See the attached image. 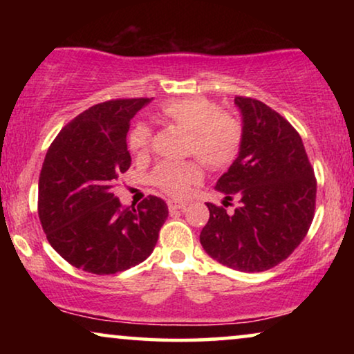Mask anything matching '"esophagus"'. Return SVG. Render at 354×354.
Here are the masks:
<instances>
[{"mask_svg":"<svg viewBox=\"0 0 354 354\" xmlns=\"http://www.w3.org/2000/svg\"><path fill=\"white\" fill-rule=\"evenodd\" d=\"M167 206H169V211H182V209H185V207L188 206L185 201H174V200H171L167 203Z\"/></svg>","mask_w":354,"mask_h":354,"instance_id":"34e87169","label":"esophagus"}]
</instances>
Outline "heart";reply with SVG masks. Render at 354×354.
<instances>
[{"label": "heart", "mask_w": 354, "mask_h": 354, "mask_svg": "<svg viewBox=\"0 0 354 354\" xmlns=\"http://www.w3.org/2000/svg\"><path fill=\"white\" fill-rule=\"evenodd\" d=\"M159 115L188 132L187 153L195 154L206 166L222 169L234 161L241 145V125L230 113L217 109L205 96H190L166 101ZM151 143V129L137 124L129 135V147L135 154H143ZM203 176L196 161H164L154 169L151 182L172 196L187 195L193 183Z\"/></svg>", "instance_id": "obj_1"}]
</instances>
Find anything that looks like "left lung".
Masks as SVG:
<instances>
[{"mask_svg":"<svg viewBox=\"0 0 354 354\" xmlns=\"http://www.w3.org/2000/svg\"><path fill=\"white\" fill-rule=\"evenodd\" d=\"M241 114L239 156L216 183L224 201L239 198L234 214L207 203L203 248L217 263L263 272L293 253L316 207V178L306 149L288 120L263 101L236 96Z\"/></svg>","mask_w":354,"mask_h":354,"instance_id":"1","label":"left lung"}]
</instances>
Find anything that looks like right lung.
Wrapping results in <instances>:
<instances>
[{"label":"right lung","mask_w":354,"mask_h":354,"mask_svg":"<svg viewBox=\"0 0 354 354\" xmlns=\"http://www.w3.org/2000/svg\"><path fill=\"white\" fill-rule=\"evenodd\" d=\"M149 98L113 100L72 119L48 148L38 180V216L50 245L77 269L115 274L153 253L167 219L164 200L120 205L113 187L130 167V119Z\"/></svg>","instance_id":"1"}]
</instances>
